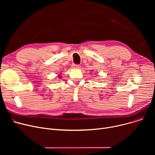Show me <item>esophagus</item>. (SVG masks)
<instances>
[{
	"mask_svg": "<svg viewBox=\"0 0 155 155\" xmlns=\"http://www.w3.org/2000/svg\"><path fill=\"white\" fill-rule=\"evenodd\" d=\"M71 67L74 69H78L80 68V65L78 64H73Z\"/></svg>",
	"mask_w": 155,
	"mask_h": 155,
	"instance_id": "esophagus-1",
	"label": "esophagus"
}]
</instances>
